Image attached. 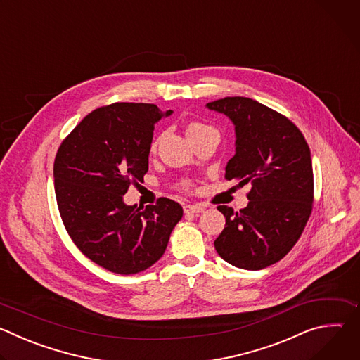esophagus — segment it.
<instances>
[{
	"label": "esophagus",
	"instance_id": "1",
	"mask_svg": "<svg viewBox=\"0 0 360 360\" xmlns=\"http://www.w3.org/2000/svg\"><path fill=\"white\" fill-rule=\"evenodd\" d=\"M184 211H185V214H200V212L205 211V207H203V205H199V203H196V205L189 203V205H185Z\"/></svg>",
	"mask_w": 360,
	"mask_h": 360
}]
</instances>
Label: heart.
<instances>
[{
	"label": "heart",
	"instance_id": "heart-1",
	"mask_svg": "<svg viewBox=\"0 0 360 360\" xmlns=\"http://www.w3.org/2000/svg\"><path fill=\"white\" fill-rule=\"evenodd\" d=\"M210 129H214V128H212V127H208V125H205V124H200V122H192V124L188 125L186 134H188V135H189V134H199V132H205V131H210ZM155 146H157V142H153L152 148L155 149ZM182 185H184V186H189V182H184Z\"/></svg>",
	"mask_w": 360,
	"mask_h": 360
}]
</instances>
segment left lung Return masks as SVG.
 I'll use <instances>...</instances> for the list:
<instances>
[{
  "mask_svg": "<svg viewBox=\"0 0 360 360\" xmlns=\"http://www.w3.org/2000/svg\"><path fill=\"white\" fill-rule=\"evenodd\" d=\"M235 125V155L226 179L250 184L248 207H218L226 219L215 239L228 264L259 271L281 261L300 238L314 203L311 149L297 127L282 114L245 96L207 104Z\"/></svg>",
  "mask_w": 360,
  "mask_h": 360,
  "instance_id": "1",
  "label": "left lung"
}]
</instances>
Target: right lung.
I'll use <instances>...</instances> for the list:
<instances>
[{
    "label": "right lung",
    "instance_id": "obj_1",
    "mask_svg": "<svg viewBox=\"0 0 360 360\" xmlns=\"http://www.w3.org/2000/svg\"><path fill=\"white\" fill-rule=\"evenodd\" d=\"M171 114L117 102L88 114L58 148L54 186L65 229L86 258L114 274H138L160 261L184 215L168 198L145 210L124 202L148 172L153 127Z\"/></svg>",
    "mask_w": 360,
    "mask_h": 360
}]
</instances>
